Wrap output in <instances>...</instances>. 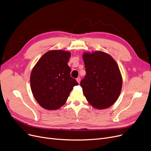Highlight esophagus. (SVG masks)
<instances>
[{"instance_id":"esophagus-1","label":"esophagus","mask_w":151,"mask_h":151,"mask_svg":"<svg viewBox=\"0 0 151 151\" xmlns=\"http://www.w3.org/2000/svg\"><path fill=\"white\" fill-rule=\"evenodd\" d=\"M80 80H81V79H80V77H78L76 78V81H77L78 83H80Z\"/></svg>"}]
</instances>
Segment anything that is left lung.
Segmentation results:
<instances>
[{"label": "left lung", "mask_w": 151, "mask_h": 151, "mask_svg": "<svg viewBox=\"0 0 151 151\" xmlns=\"http://www.w3.org/2000/svg\"><path fill=\"white\" fill-rule=\"evenodd\" d=\"M86 75L80 86L87 101L93 107H110L120 95L122 78L112 57L102 51L85 52L83 55Z\"/></svg>", "instance_id": "8db88e82"}]
</instances>
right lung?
<instances>
[{
    "label": "right lung",
    "instance_id": "add662e5",
    "mask_svg": "<svg viewBox=\"0 0 151 151\" xmlns=\"http://www.w3.org/2000/svg\"><path fill=\"white\" fill-rule=\"evenodd\" d=\"M70 52L52 50L46 52L33 68L31 87L35 99L42 107L57 110L64 105L73 86L78 85L71 76L68 62Z\"/></svg>",
    "mask_w": 151,
    "mask_h": 151
}]
</instances>
